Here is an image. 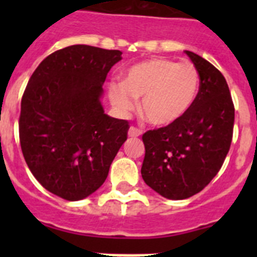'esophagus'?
Listing matches in <instances>:
<instances>
[{
	"instance_id": "esophagus-1",
	"label": "esophagus",
	"mask_w": 257,
	"mask_h": 257,
	"mask_svg": "<svg viewBox=\"0 0 257 257\" xmlns=\"http://www.w3.org/2000/svg\"><path fill=\"white\" fill-rule=\"evenodd\" d=\"M143 134V130H140V128H138V127L135 126H131L130 130H128V136L130 138H138V136H140Z\"/></svg>"
}]
</instances>
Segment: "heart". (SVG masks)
<instances>
[{
    "mask_svg": "<svg viewBox=\"0 0 257 257\" xmlns=\"http://www.w3.org/2000/svg\"><path fill=\"white\" fill-rule=\"evenodd\" d=\"M199 90V74L190 63L156 58L127 70L123 82L109 85V99L118 112L135 109L143 97L142 112L151 123L166 126L180 119L192 108Z\"/></svg>",
    "mask_w": 257,
    "mask_h": 257,
    "instance_id": "1",
    "label": "heart"
}]
</instances>
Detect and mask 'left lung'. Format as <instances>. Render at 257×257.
Instances as JSON below:
<instances>
[{
    "instance_id": "8db88e82",
    "label": "left lung",
    "mask_w": 257,
    "mask_h": 257,
    "mask_svg": "<svg viewBox=\"0 0 257 257\" xmlns=\"http://www.w3.org/2000/svg\"><path fill=\"white\" fill-rule=\"evenodd\" d=\"M199 74L196 101L180 119L143 135L145 184L169 199H185L201 192L221 169L230 149L234 104L217 68L185 51Z\"/></svg>"
}]
</instances>
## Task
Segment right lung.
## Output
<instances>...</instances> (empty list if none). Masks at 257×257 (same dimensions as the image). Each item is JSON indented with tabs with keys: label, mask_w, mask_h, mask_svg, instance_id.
I'll return each mask as SVG.
<instances>
[{
	"label": "right lung",
	"mask_w": 257,
	"mask_h": 257,
	"mask_svg": "<svg viewBox=\"0 0 257 257\" xmlns=\"http://www.w3.org/2000/svg\"><path fill=\"white\" fill-rule=\"evenodd\" d=\"M119 50L73 45L41 61L22 97L19 139L38 183L67 201L103 185L127 140L128 121L106 115L103 83Z\"/></svg>",
	"instance_id": "obj_1"
}]
</instances>
